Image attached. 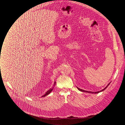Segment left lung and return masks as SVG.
<instances>
[{"label": "left lung", "mask_w": 125, "mask_h": 125, "mask_svg": "<svg viewBox=\"0 0 125 125\" xmlns=\"http://www.w3.org/2000/svg\"><path fill=\"white\" fill-rule=\"evenodd\" d=\"M110 83H109L108 84V85H107L104 88H103V90H102L101 91H98V92H89V91H84V90H82V89H81V88H79L78 87H77V88L78 89V90L80 91H81V92H85V93H91V94H98V93H100V92H102V91H104L105 89L108 87V86L110 84Z\"/></svg>", "instance_id": "obj_1"}]
</instances>
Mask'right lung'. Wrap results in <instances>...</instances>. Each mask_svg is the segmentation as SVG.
I'll return each instance as SVG.
<instances>
[{
  "label": "right lung",
  "mask_w": 125,
  "mask_h": 125,
  "mask_svg": "<svg viewBox=\"0 0 125 125\" xmlns=\"http://www.w3.org/2000/svg\"><path fill=\"white\" fill-rule=\"evenodd\" d=\"M55 83H56V82H55V81L54 82V85H55ZM53 88H54V87H53L52 88H50V90H49L48 91H47L46 92V93L44 94V95H43L42 96V97H44V96H46V95H48L52 91V90H53Z\"/></svg>",
  "instance_id": "add662e5"
}]
</instances>
